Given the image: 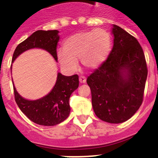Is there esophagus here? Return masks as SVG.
Returning <instances> with one entry per match:
<instances>
[{
    "label": "esophagus",
    "instance_id": "34e87169",
    "mask_svg": "<svg viewBox=\"0 0 158 158\" xmlns=\"http://www.w3.org/2000/svg\"><path fill=\"white\" fill-rule=\"evenodd\" d=\"M86 82V79H85V76H80L79 77V82L80 83H85Z\"/></svg>",
    "mask_w": 158,
    "mask_h": 158
}]
</instances>
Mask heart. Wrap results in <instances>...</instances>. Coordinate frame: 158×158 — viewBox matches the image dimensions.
Instances as JSON below:
<instances>
[{
	"label": "heart",
	"instance_id": "1",
	"mask_svg": "<svg viewBox=\"0 0 158 158\" xmlns=\"http://www.w3.org/2000/svg\"><path fill=\"white\" fill-rule=\"evenodd\" d=\"M112 40L107 30L96 29L72 35L63 43V49L57 52L60 66L69 73L79 68L80 59L85 68L95 69L106 62L111 49Z\"/></svg>",
	"mask_w": 158,
	"mask_h": 158
}]
</instances>
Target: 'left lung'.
<instances>
[{"label": "left lung", "instance_id": "obj_1", "mask_svg": "<svg viewBox=\"0 0 158 158\" xmlns=\"http://www.w3.org/2000/svg\"><path fill=\"white\" fill-rule=\"evenodd\" d=\"M113 47L107 60L87 79L92 104L104 122H126L141 106L148 76L144 52L136 38L112 25Z\"/></svg>", "mask_w": 158, "mask_h": 158}]
</instances>
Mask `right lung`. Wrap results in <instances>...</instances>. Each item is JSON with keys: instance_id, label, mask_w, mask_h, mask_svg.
Instances as JSON below:
<instances>
[{"instance_id": "add662e5", "label": "right lung", "mask_w": 158, "mask_h": 158, "mask_svg": "<svg viewBox=\"0 0 158 158\" xmlns=\"http://www.w3.org/2000/svg\"><path fill=\"white\" fill-rule=\"evenodd\" d=\"M59 40L58 30H37L17 46L13 55L12 63L23 52L34 48L47 51L57 62L56 47ZM78 87V75L66 76L58 73L53 88L39 99L28 100L23 98L14 85V92L17 106L30 120L40 125L54 126L69 117L70 95Z\"/></svg>"}]
</instances>
